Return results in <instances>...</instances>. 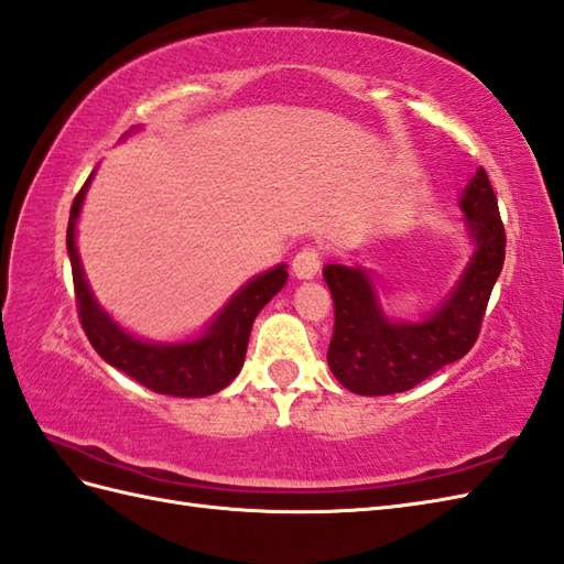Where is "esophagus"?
<instances>
[{
    "label": "esophagus",
    "mask_w": 564,
    "mask_h": 564,
    "mask_svg": "<svg viewBox=\"0 0 564 564\" xmlns=\"http://www.w3.org/2000/svg\"><path fill=\"white\" fill-rule=\"evenodd\" d=\"M322 269V252L316 248H302L293 259V273L302 281L314 279Z\"/></svg>",
    "instance_id": "1"
}]
</instances>
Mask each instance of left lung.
Returning a JSON list of instances; mask_svg holds the SVG:
<instances>
[{"label":"left lung","instance_id":"8db88e82","mask_svg":"<svg viewBox=\"0 0 564 564\" xmlns=\"http://www.w3.org/2000/svg\"><path fill=\"white\" fill-rule=\"evenodd\" d=\"M471 259L455 288L422 322H391L371 273L362 267H324L336 324L328 345L334 377L357 395L410 391L445 365L465 357L479 338L490 291L505 262V228L486 171L476 169L459 195Z\"/></svg>","mask_w":564,"mask_h":564}]
</instances>
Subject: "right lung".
I'll return each mask as SVG.
<instances>
[{"instance_id":"obj_1","label":"right lung","mask_w":564,"mask_h":564,"mask_svg":"<svg viewBox=\"0 0 564 564\" xmlns=\"http://www.w3.org/2000/svg\"><path fill=\"white\" fill-rule=\"evenodd\" d=\"M93 176L95 173H90V178L85 181L70 205L66 230V250L70 271H74L78 316L85 336L105 362L154 393L176 398H205L219 393L238 377L257 314L285 285V264L273 267L245 283L197 338L183 343L142 340L111 319V314L99 305L85 281L76 245V224Z\"/></svg>"}]
</instances>
